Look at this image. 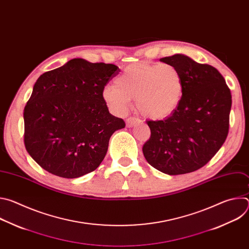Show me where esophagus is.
Returning <instances> with one entry per match:
<instances>
[{"label":"esophagus","mask_w":249,"mask_h":249,"mask_svg":"<svg viewBox=\"0 0 249 249\" xmlns=\"http://www.w3.org/2000/svg\"><path fill=\"white\" fill-rule=\"evenodd\" d=\"M140 122H141V120L138 119V118H136V117H129V118H127V120H126V126H127L128 128H131V127L135 126L136 124H139Z\"/></svg>","instance_id":"obj_1"}]
</instances>
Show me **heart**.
Returning a JSON list of instances; mask_svg holds the SVG:
<instances>
[{
	"label": "heart",
	"instance_id": "1",
	"mask_svg": "<svg viewBox=\"0 0 249 249\" xmlns=\"http://www.w3.org/2000/svg\"><path fill=\"white\" fill-rule=\"evenodd\" d=\"M183 93V78L175 66L139 62L127 66L113 86L105 87L102 98L115 113L125 112L131 100L136 99L139 113L163 119L177 109Z\"/></svg>",
	"mask_w": 249,
	"mask_h": 249
}]
</instances>
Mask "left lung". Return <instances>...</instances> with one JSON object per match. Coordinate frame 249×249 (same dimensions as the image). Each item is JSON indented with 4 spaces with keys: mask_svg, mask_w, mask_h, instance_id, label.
<instances>
[{
    "mask_svg": "<svg viewBox=\"0 0 249 249\" xmlns=\"http://www.w3.org/2000/svg\"><path fill=\"white\" fill-rule=\"evenodd\" d=\"M179 70L184 93L177 109L163 120H149L151 137L143 146L147 161L169 174H185L204 166L228 137L231 93L211 65L175 54L160 59Z\"/></svg>",
    "mask_w": 249,
    "mask_h": 249,
    "instance_id": "left-lung-1",
    "label": "left lung"
}]
</instances>
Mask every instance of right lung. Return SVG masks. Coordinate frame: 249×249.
Masks as SVG:
<instances>
[{"instance_id": "obj_1", "label": "right lung", "mask_w": 249, "mask_h": 249, "mask_svg": "<svg viewBox=\"0 0 249 249\" xmlns=\"http://www.w3.org/2000/svg\"><path fill=\"white\" fill-rule=\"evenodd\" d=\"M119 72L113 64L77 58L38 78L23 111V141L43 169L77 178L98 167L111 135L125 127L102 98Z\"/></svg>"}]
</instances>
